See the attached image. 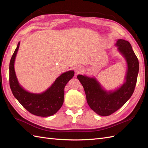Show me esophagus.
Wrapping results in <instances>:
<instances>
[{
  "label": "esophagus",
  "mask_w": 148,
  "mask_h": 148,
  "mask_svg": "<svg viewBox=\"0 0 148 148\" xmlns=\"http://www.w3.org/2000/svg\"><path fill=\"white\" fill-rule=\"evenodd\" d=\"M83 66H76L75 67V73L77 74L81 73L82 71H83Z\"/></svg>",
  "instance_id": "esophagus-1"
}]
</instances>
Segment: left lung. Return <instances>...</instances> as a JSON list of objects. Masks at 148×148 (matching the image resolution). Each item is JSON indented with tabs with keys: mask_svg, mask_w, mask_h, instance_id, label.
Segmentation results:
<instances>
[{
	"mask_svg": "<svg viewBox=\"0 0 148 148\" xmlns=\"http://www.w3.org/2000/svg\"><path fill=\"white\" fill-rule=\"evenodd\" d=\"M118 52L126 62L127 71L122 84L113 90H107L95 77L78 75L86 94V101L90 108L101 116H108L122 107L131 97L135 89L139 62L130 43L125 39H118L115 44Z\"/></svg>",
	"mask_w": 148,
	"mask_h": 148,
	"instance_id": "1",
	"label": "left lung"
}]
</instances>
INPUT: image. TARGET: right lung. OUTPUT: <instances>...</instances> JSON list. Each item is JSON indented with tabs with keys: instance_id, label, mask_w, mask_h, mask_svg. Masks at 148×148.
I'll return each instance as SVG.
<instances>
[{
	"instance_id": "obj_1",
	"label": "right lung",
	"mask_w": 148,
	"mask_h": 148,
	"mask_svg": "<svg viewBox=\"0 0 148 148\" xmlns=\"http://www.w3.org/2000/svg\"><path fill=\"white\" fill-rule=\"evenodd\" d=\"M20 44L18 42L9 65L10 86L13 95L31 114L40 117H49L55 114L63 105L65 86L73 77L75 71L69 70L61 74L51 86L42 92L33 93L26 91L20 84L14 67Z\"/></svg>"
}]
</instances>
